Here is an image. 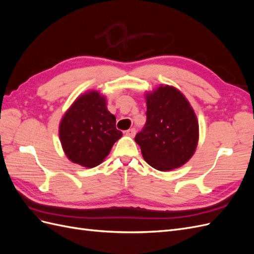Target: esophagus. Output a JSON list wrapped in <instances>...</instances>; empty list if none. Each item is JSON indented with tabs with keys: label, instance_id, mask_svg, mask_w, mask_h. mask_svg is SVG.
I'll use <instances>...</instances> for the list:
<instances>
[{
	"label": "esophagus",
	"instance_id": "1",
	"mask_svg": "<svg viewBox=\"0 0 254 254\" xmlns=\"http://www.w3.org/2000/svg\"><path fill=\"white\" fill-rule=\"evenodd\" d=\"M125 133H126V135H128V136L133 137V136L135 135V129H134V128L129 129V130H127V131H126Z\"/></svg>",
	"mask_w": 254,
	"mask_h": 254
}]
</instances>
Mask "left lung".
<instances>
[{
  "instance_id": "1",
  "label": "left lung",
  "mask_w": 254,
  "mask_h": 254,
  "mask_svg": "<svg viewBox=\"0 0 254 254\" xmlns=\"http://www.w3.org/2000/svg\"><path fill=\"white\" fill-rule=\"evenodd\" d=\"M146 125L135 135L144 160L151 167L168 172L194 156L199 140L196 113L180 90L160 84L145 92Z\"/></svg>"
}]
</instances>
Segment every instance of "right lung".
Returning <instances> with one entry per match:
<instances>
[{
    "mask_svg": "<svg viewBox=\"0 0 254 254\" xmlns=\"http://www.w3.org/2000/svg\"><path fill=\"white\" fill-rule=\"evenodd\" d=\"M123 133L115 117L107 108V98L97 90H88L75 99L59 123V140L71 162L95 167L109 155Z\"/></svg>",
    "mask_w": 254,
    "mask_h": 254,
    "instance_id": "add662e5",
    "label": "right lung"
}]
</instances>
